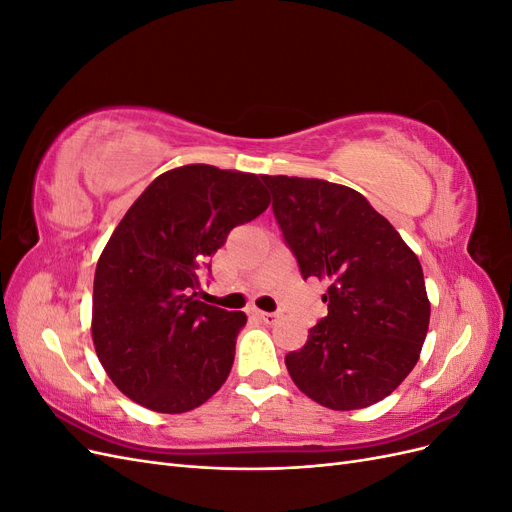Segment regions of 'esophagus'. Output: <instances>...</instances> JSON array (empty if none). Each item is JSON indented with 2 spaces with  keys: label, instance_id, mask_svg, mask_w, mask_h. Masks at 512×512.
<instances>
[{
  "label": "esophagus",
  "instance_id": "1",
  "mask_svg": "<svg viewBox=\"0 0 512 512\" xmlns=\"http://www.w3.org/2000/svg\"><path fill=\"white\" fill-rule=\"evenodd\" d=\"M256 318L262 320L265 324H275L277 322V314H271V312H260V309H256Z\"/></svg>",
  "mask_w": 512,
  "mask_h": 512
}]
</instances>
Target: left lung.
Instances as JSON below:
<instances>
[{
    "label": "left lung",
    "instance_id": "8db88e82",
    "mask_svg": "<svg viewBox=\"0 0 512 512\" xmlns=\"http://www.w3.org/2000/svg\"><path fill=\"white\" fill-rule=\"evenodd\" d=\"M303 280L329 284V314L286 354L292 382L331 410H361L414 369L431 305L416 254L352 188L324 179L262 175Z\"/></svg>",
    "mask_w": 512,
    "mask_h": 512
}]
</instances>
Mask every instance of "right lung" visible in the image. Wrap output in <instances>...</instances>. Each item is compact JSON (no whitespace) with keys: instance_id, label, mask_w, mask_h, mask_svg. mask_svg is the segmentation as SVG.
<instances>
[{"instance_id":"obj_1","label":"right lung","mask_w":512,"mask_h":512,"mask_svg":"<svg viewBox=\"0 0 512 512\" xmlns=\"http://www.w3.org/2000/svg\"><path fill=\"white\" fill-rule=\"evenodd\" d=\"M267 207L258 175L209 164L166 170L134 200L100 254L91 312L96 354L123 395L181 414L220 391L247 316L196 290L228 232Z\"/></svg>"}]
</instances>
